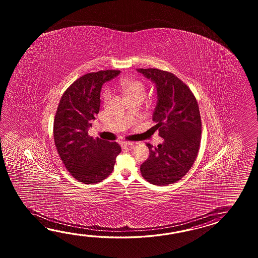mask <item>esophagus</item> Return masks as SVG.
<instances>
[{
	"mask_svg": "<svg viewBox=\"0 0 258 258\" xmlns=\"http://www.w3.org/2000/svg\"><path fill=\"white\" fill-rule=\"evenodd\" d=\"M121 147H128V148H133L134 147V143L128 142V141H122L121 142Z\"/></svg>",
	"mask_w": 258,
	"mask_h": 258,
	"instance_id": "obj_1",
	"label": "esophagus"
}]
</instances>
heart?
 Wrapping results in <instances>:
<instances>
[{
  "label": "heart",
  "mask_w": 258,
  "mask_h": 258,
  "mask_svg": "<svg viewBox=\"0 0 258 258\" xmlns=\"http://www.w3.org/2000/svg\"><path fill=\"white\" fill-rule=\"evenodd\" d=\"M120 86L124 94L125 99H145L147 94V88L145 84L137 79H121ZM110 91L109 89H105L102 94V99L106 102L110 99Z\"/></svg>",
  "instance_id": "1"
}]
</instances>
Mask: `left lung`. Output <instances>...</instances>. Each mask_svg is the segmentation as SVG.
I'll return each mask as SVG.
<instances>
[{
	"label": "left lung",
	"mask_w": 258,
	"mask_h": 258,
	"mask_svg": "<svg viewBox=\"0 0 258 258\" xmlns=\"http://www.w3.org/2000/svg\"><path fill=\"white\" fill-rule=\"evenodd\" d=\"M137 71L155 83L158 103L152 120L164 138L157 148L147 144L150 155L140 167L141 174L155 185H168L181 180L198 157L202 133L199 107L191 89L172 73L157 68Z\"/></svg>",
	"instance_id": "1"
}]
</instances>
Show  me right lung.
Segmentation results:
<instances>
[{
  "mask_svg": "<svg viewBox=\"0 0 258 258\" xmlns=\"http://www.w3.org/2000/svg\"><path fill=\"white\" fill-rule=\"evenodd\" d=\"M120 73L105 70L86 74L60 98L53 121L55 147L67 170L80 182L92 184L106 179L121 152L118 143L88 134L91 121L99 113L102 85Z\"/></svg>",
  "mask_w": 258,
  "mask_h": 258,
  "instance_id": "right-lung-1",
  "label": "right lung"
}]
</instances>
